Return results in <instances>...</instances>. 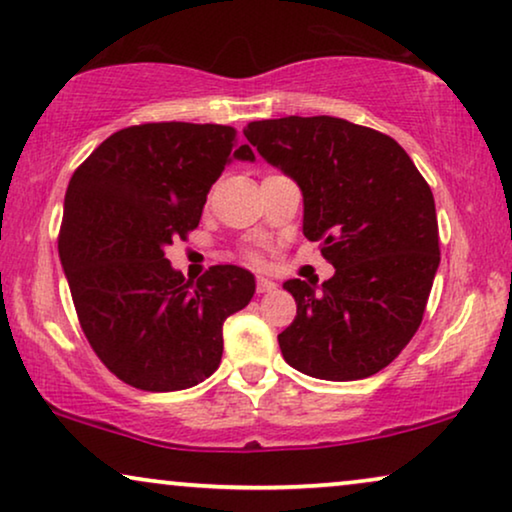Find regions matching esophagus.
<instances>
[{
	"instance_id": "obj_1",
	"label": "esophagus",
	"mask_w": 512,
	"mask_h": 512,
	"mask_svg": "<svg viewBox=\"0 0 512 512\" xmlns=\"http://www.w3.org/2000/svg\"><path fill=\"white\" fill-rule=\"evenodd\" d=\"M277 289V284L268 277H258L256 279V293H272Z\"/></svg>"
}]
</instances>
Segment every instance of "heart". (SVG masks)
<instances>
[{
	"label": "heart",
	"instance_id": "obj_1",
	"mask_svg": "<svg viewBox=\"0 0 512 512\" xmlns=\"http://www.w3.org/2000/svg\"><path fill=\"white\" fill-rule=\"evenodd\" d=\"M244 258H247L249 263H258V261H261V254H258L256 249H247V251H244Z\"/></svg>",
	"mask_w": 512,
	"mask_h": 512
}]
</instances>
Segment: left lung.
Wrapping results in <instances>:
<instances>
[{
	"mask_svg": "<svg viewBox=\"0 0 512 512\" xmlns=\"http://www.w3.org/2000/svg\"><path fill=\"white\" fill-rule=\"evenodd\" d=\"M244 137L303 191V235L335 275L289 279L298 310L277 335L300 373L331 382L387 368L422 324L440 263L436 202L396 139L333 116L247 125Z\"/></svg>",
	"mask_w": 512,
	"mask_h": 512,
	"instance_id": "obj_1",
	"label": "left lung"
}]
</instances>
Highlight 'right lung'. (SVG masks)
<instances>
[{
  "instance_id": "obj_1",
  "label": "right lung",
  "mask_w": 512,
  "mask_h": 512,
  "mask_svg": "<svg viewBox=\"0 0 512 512\" xmlns=\"http://www.w3.org/2000/svg\"><path fill=\"white\" fill-rule=\"evenodd\" d=\"M237 130L142 123L104 139L69 179L58 251L76 317L104 366L142 391L195 387L219 368L223 321L254 296V275L212 265L198 282L165 247L198 228L230 156L254 160Z\"/></svg>"
}]
</instances>
